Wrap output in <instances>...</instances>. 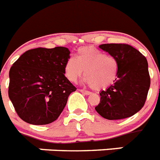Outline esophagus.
Wrapping results in <instances>:
<instances>
[{
  "label": "esophagus",
  "instance_id": "1",
  "mask_svg": "<svg viewBox=\"0 0 160 160\" xmlns=\"http://www.w3.org/2000/svg\"><path fill=\"white\" fill-rule=\"evenodd\" d=\"M79 92H81L82 93H83L84 95H87V96H89V95H91L92 93L90 92H88V91H86V90H78Z\"/></svg>",
  "mask_w": 160,
  "mask_h": 160
}]
</instances>
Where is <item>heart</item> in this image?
I'll return each mask as SVG.
<instances>
[{
	"instance_id": "obj_1",
	"label": "heart",
	"mask_w": 160,
	"mask_h": 160,
	"mask_svg": "<svg viewBox=\"0 0 160 160\" xmlns=\"http://www.w3.org/2000/svg\"><path fill=\"white\" fill-rule=\"evenodd\" d=\"M64 74L72 82H76L84 72L83 82L95 90L109 88L118 76V62L115 57L107 55L93 47H84L77 51L76 59H67Z\"/></svg>"
}]
</instances>
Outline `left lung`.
I'll return each mask as SVG.
<instances>
[{
	"label": "left lung",
	"mask_w": 160,
	"mask_h": 160,
	"mask_svg": "<svg viewBox=\"0 0 160 160\" xmlns=\"http://www.w3.org/2000/svg\"><path fill=\"white\" fill-rule=\"evenodd\" d=\"M99 47L118 62V76L113 85L100 92L95 108L109 120L129 118L145 105L150 85L148 62L139 51L127 44H102Z\"/></svg>",
	"instance_id": "left-lung-1"
}]
</instances>
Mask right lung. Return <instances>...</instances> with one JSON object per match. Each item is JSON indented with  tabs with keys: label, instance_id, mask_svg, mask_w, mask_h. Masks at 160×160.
<instances>
[{
	"label": "right lung",
	"instance_id": "add662e5",
	"mask_svg": "<svg viewBox=\"0 0 160 160\" xmlns=\"http://www.w3.org/2000/svg\"><path fill=\"white\" fill-rule=\"evenodd\" d=\"M68 48H36L20 55L10 69L9 97L21 119L45 125L57 119L76 91L64 76Z\"/></svg>",
	"mask_w": 160,
	"mask_h": 160
}]
</instances>
